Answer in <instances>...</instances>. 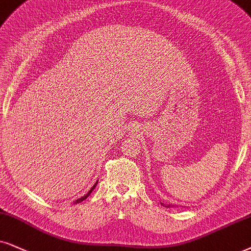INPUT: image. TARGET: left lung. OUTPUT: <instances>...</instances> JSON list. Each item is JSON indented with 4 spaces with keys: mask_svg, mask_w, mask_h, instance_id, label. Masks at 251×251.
Returning <instances> with one entry per match:
<instances>
[{
    "mask_svg": "<svg viewBox=\"0 0 251 251\" xmlns=\"http://www.w3.org/2000/svg\"><path fill=\"white\" fill-rule=\"evenodd\" d=\"M161 204H162V205H163V202H161ZM164 206H166V207H170V206H171V205H164Z\"/></svg>",
    "mask_w": 251,
    "mask_h": 251,
    "instance_id": "obj_1",
    "label": "left lung"
}]
</instances>
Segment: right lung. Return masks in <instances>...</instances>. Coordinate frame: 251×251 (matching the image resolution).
<instances>
[{
    "label": "right lung",
    "instance_id": "1",
    "mask_svg": "<svg viewBox=\"0 0 251 251\" xmlns=\"http://www.w3.org/2000/svg\"><path fill=\"white\" fill-rule=\"evenodd\" d=\"M96 185H97V183H95V185L93 186V188H91V189H90V191H89V192L87 193V195H85V196H83V197H82V198H80V199H77V201H75V202H76V204H77V202H81V201H83L85 198H88V197H89V195H90V193H91V192H93V190L95 189V186H96Z\"/></svg>",
    "mask_w": 251,
    "mask_h": 251
}]
</instances>
